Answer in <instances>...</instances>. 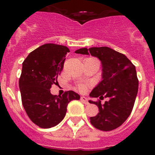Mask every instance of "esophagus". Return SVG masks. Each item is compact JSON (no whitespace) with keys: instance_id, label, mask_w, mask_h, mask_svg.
Segmentation results:
<instances>
[{"instance_id":"1","label":"esophagus","mask_w":155,"mask_h":155,"mask_svg":"<svg viewBox=\"0 0 155 155\" xmlns=\"http://www.w3.org/2000/svg\"><path fill=\"white\" fill-rule=\"evenodd\" d=\"M81 102H83V103L85 104V105H88V104H89V102H88V100H87V98H86V97H84V96L81 97Z\"/></svg>"}]
</instances>
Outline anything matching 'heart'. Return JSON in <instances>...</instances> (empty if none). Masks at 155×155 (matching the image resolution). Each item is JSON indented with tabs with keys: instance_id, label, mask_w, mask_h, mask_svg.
<instances>
[{
	"instance_id": "obj_1",
	"label": "heart",
	"mask_w": 155,
	"mask_h": 155,
	"mask_svg": "<svg viewBox=\"0 0 155 155\" xmlns=\"http://www.w3.org/2000/svg\"><path fill=\"white\" fill-rule=\"evenodd\" d=\"M80 89H81V91H84V90L86 89V86H84V85H81L80 87Z\"/></svg>"
}]
</instances>
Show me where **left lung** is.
<instances>
[{
    "label": "left lung",
    "mask_w": 155,
    "mask_h": 155,
    "mask_svg": "<svg viewBox=\"0 0 155 155\" xmlns=\"http://www.w3.org/2000/svg\"><path fill=\"white\" fill-rule=\"evenodd\" d=\"M76 53L98 58L102 64V80L90 93L91 98H107L104 104L93 102L99 113L90 122L100 130L110 131L127 120L134 107L138 91V79L135 66L124 54L107 47L81 48Z\"/></svg>",
    "instance_id": "1"
}]
</instances>
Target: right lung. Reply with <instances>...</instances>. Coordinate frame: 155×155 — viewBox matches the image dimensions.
Masks as SVG:
<instances>
[{
	"instance_id": "add662e5",
	"label": "right lung",
	"mask_w": 155,
	"mask_h": 155,
	"mask_svg": "<svg viewBox=\"0 0 155 155\" xmlns=\"http://www.w3.org/2000/svg\"><path fill=\"white\" fill-rule=\"evenodd\" d=\"M69 52L65 46L47 43L31 52L22 63L19 88L23 107L30 120L41 128H51L60 124L68 103L80 99V95L73 91H66L62 96L50 93Z\"/></svg>"
}]
</instances>
